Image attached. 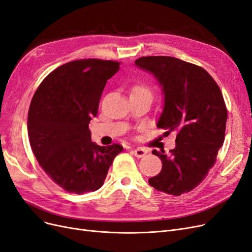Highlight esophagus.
<instances>
[{"mask_svg":"<svg viewBox=\"0 0 252 252\" xmlns=\"http://www.w3.org/2000/svg\"><path fill=\"white\" fill-rule=\"evenodd\" d=\"M133 155L135 156V157H137V158H141V157H143L145 154H147V151H145L144 149H142V148H138V149H135L133 152Z\"/></svg>","mask_w":252,"mask_h":252,"instance_id":"obj_1","label":"esophagus"}]
</instances>
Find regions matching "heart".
<instances>
[{"label": "heart", "instance_id": "b5f03b06", "mask_svg": "<svg viewBox=\"0 0 252 252\" xmlns=\"http://www.w3.org/2000/svg\"><path fill=\"white\" fill-rule=\"evenodd\" d=\"M133 92H148V93H151L149 89L147 87H144V86H136L133 89Z\"/></svg>", "mask_w": 252, "mask_h": 252}]
</instances>
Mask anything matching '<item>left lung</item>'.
Returning a JSON list of instances; mask_svg holds the SVG:
<instances>
[{
    "mask_svg": "<svg viewBox=\"0 0 252 252\" xmlns=\"http://www.w3.org/2000/svg\"><path fill=\"white\" fill-rule=\"evenodd\" d=\"M135 64L154 75L164 95L157 123L165 135L177 133L168 154L152 153L161 172L149 179L154 189L174 196L193 189L206 177L223 145L227 109L220 88L203 68L172 56H143Z\"/></svg>",
    "mask_w": 252,
    "mask_h": 252,
    "instance_id": "8db88e82",
    "label": "left lung"
}]
</instances>
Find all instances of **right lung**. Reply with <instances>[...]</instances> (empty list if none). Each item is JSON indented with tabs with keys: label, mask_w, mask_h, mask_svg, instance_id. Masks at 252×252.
<instances>
[{
	"label": "right lung",
	"mask_w": 252,
	"mask_h": 252,
	"mask_svg": "<svg viewBox=\"0 0 252 252\" xmlns=\"http://www.w3.org/2000/svg\"><path fill=\"white\" fill-rule=\"evenodd\" d=\"M119 64L96 59L67 63L52 71L32 97L27 123L32 152L51 180L68 192L100 189L124 150L117 143L97 145L89 129L104 86Z\"/></svg>",
	"instance_id": "1"
}]
</instances>
